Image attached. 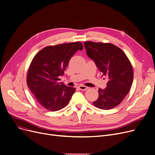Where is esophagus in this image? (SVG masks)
Here are the masks:
<instances>
[{"mask_svg": "<svg viewBox=\"0 0 155 155\" xmlns=\"http://www.w3.org/2000/svg\"><path fill=\"white\" fill-rule=\"evenodd\" d=\"M78 88H79L80 90H81V91H85V90H87V89L88 88V87H86L85 85H80L78 87Z\"/></svg>", "mask_w": 155, "mask_h": 155, "instance_id": "esophagus-1", "label": "esophagus"}]
</instances>
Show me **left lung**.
Returning <instances> with one entry per match:
<instances>
[{
    "instance_id": "8db88e82",
    "label": "left lung",
    "mask_w": 155,
    "mask_h": 155,
    "mask_svg": "<svg viewBox=\"0 0 155 155\" xmlns=\"http://www.w3.org/2000/svg\"><path fill=\"white\" fill-rule=\"evenodd\" d=\"M88 57L108 78L107 87L99 89V97L93 104L97 108L109 110L124 100L131 87L134 73L132 64L124 51L109 43L85 41Z\"/></svg>"
}]
</instances>
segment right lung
<instances>
[{
	"label": "right lung",
	"instance_id": "1",
	"mask_svg": "<svg viewBox=\"0 0 155 155\" xmlns=\"http://www.w3.org/2000/svg\"><path fill=\"white\" fill-rule=\"evenodd\" d=\"M80 42L48 46L32 59L28 71L27 85L38 103L45 109L57 111L68 104L75 88L59 81L70 60L78 50Z\"/></svg>",
	"mask_w": 155,
	"mask_h": 155
}]
</instances>
